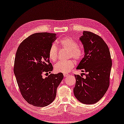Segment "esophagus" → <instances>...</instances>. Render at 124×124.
Returning <instances> with one entry per match:
<instances>
[{
  "label": "esophagus",
  "instance_id": "esophagus-1",
  "mask_svg": "<svg viewBox=\"0 0 124 124\" xmlns=\"http://www.w3.org/2000/svg\"><path fill=\"white\" fill-rule=\"evenodd\" d=\"M63 75H64V77H67L69 75L68 74H63Z\"/></svg>",
  "mask_w": 124,
  "mask_h": 124
}]
</instances>
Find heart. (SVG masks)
Here are the masks:
<instances>
[{
    "label": "heart",
    "mask_w": 124,
    "mask_h": 124,
    "mask_svg": "<svg viewBox=\"0 0 124 124\" xmlns=\"http://www.w3.org/2000/svg\"><path fill=\"white\" fill-rule=\"evenodd\" d=\"M61 48L69 51L68 58H72L75 61H81L84 56V51L82 47L78 46L75 40L70 37H64L58 42ZM58 49L55 44L50 46L48 55L51 61L54 62L58 58ZM75 62L73 60H68L65 61H59L55 64L54 70L56 72L66 74L70 72L74 68Z\"/></svg>",
    "instance_id": "1"
}]
</instances>
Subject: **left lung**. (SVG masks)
I'll return each mask as SVG.
<instances>
[{"instance_id": "obj_1", "label": "left lung", "mask_w": 124, "mask_h": 124, "mask_svg": "<svg viewBox=\"0 0 124 124\" xmlns=\"http://www.w3.org/2000/svg\"><path fill=\"white\" fill-rule=\"evenodd\" d=\"M80 40L83 44L85 55L77 69L85 72L74 75L76 83L75 97L84 104H93L99 101L106 92L110 83L112 62L108 47L98 35L83 31Z\"/></svg>"}]
</instances>
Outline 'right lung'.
<instances>
[{
    "instance_id": "1",
    "label": "right lung",
    "mask_w": 124,
    "mask_h": 124,
    "mask_svg": "<svg viewBox=\"0 0 124 124\" xmlns=\"http://www.w3.org/2000/svg\"><path fill=\"white\" fill-rule=\"evenodd\" d=\"M55 39V33H34L20 44L16 54L14 71L20 92L34 106L44 107L51 103L63 80L62 73L42 78L43 74L50 73L53 70L48 52Z\"/></svg>"
}]
</instances>
